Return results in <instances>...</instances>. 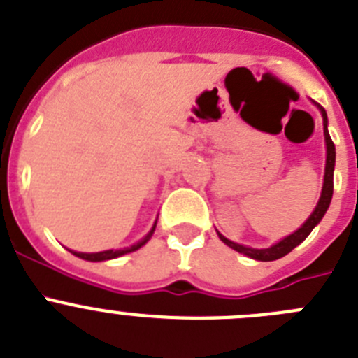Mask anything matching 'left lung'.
<instances>
[{
  "mask_svg": "<svg viewBox=\"0 0 358 358\" xmlns=\"http://www.w3.org/2000/svg\"><path fill=\"white\" fill-rule=\"evenodd\" d=\"M317 108L321 110V115H323V131H324V143H327V166H324V182H323V191H321V198L315 205L314 212L310 214V217L301 224V228L294 231V234L287 235L285 239H282L280 243L273 244L271 248H262V250H257V248H248L243 246V244H237L234 241L227 239L224 235H221L217 231L219 239L223 241L227 246H230L231 250L239 251L243 255L250 257V259H255V260H262V262H269V260H276V259H282L289 253V251L294 250L299 243H303L305 239L308 237L314 227L320 223L321 219H323L324 212L328 210L330 207V201H331V194H334V167H336V146L331 143L330 139V134H328V117H327V112L321 105H317Z\"/></svg>",
  "mask_w": 358,
  "mask_h": 358,
  "instance_id": "8db88e82",
  "label": "left lung"
}]
</instances>
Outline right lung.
<instances>
[{"label":"right lung","instance_id":"obj_1","mask_svg":"<svg viewBox=\"0 0 358 358\" xmlns=\"http://www.w3.org/2000/svg\"><path fill=\"white\" fill-rule=\"evenodd\" d=\"M155 227H157V221H155V224H153V228H151V230L148 231V235H146V237H144L143 241H139V243L134 244V246H130V248H123V250H107V251H99V253H78V251H71V250L69 251H71V253H73V255L80 257V259H83V260H91V262H101V260H110V259H115V257L124 255V253H131V251L139 250L141 246H144V244H146L148 241H150L151 235H153V231H155Z\"/></svg>","mask_w":358,"mask_h":358}]
</instances>
